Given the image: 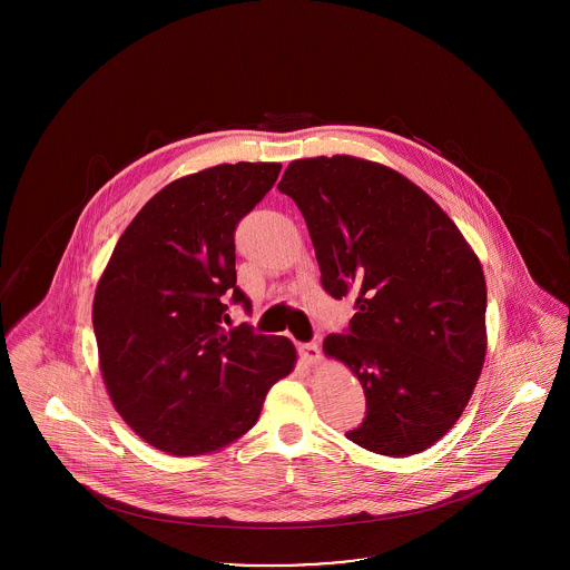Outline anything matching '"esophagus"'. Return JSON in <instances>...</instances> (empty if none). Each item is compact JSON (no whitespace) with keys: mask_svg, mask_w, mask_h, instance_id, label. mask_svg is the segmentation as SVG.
<instances>
[{"mask_svg":"<svg viewBox=\"0 0 570 570\" xmlns=\"http://www.w3.org/2000/svg\"><path fill=\"white\" fill-rule=\"evenodd\" d=\"M298 356L307 363L314 365L321 361V348L316 342H307V344H298Z\"/></svg>","mask_w":570,"mask_h":570,"instance_id":"1","label":"esophagus"}]
</instances>
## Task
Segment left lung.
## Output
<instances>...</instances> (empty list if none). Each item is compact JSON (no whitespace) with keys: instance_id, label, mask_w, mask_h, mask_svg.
<instances>
[{"instance_id":"left-lung-1","label":"left lung","mask_w":570,"mask_h":570,"mask_svg":"<svg viewBox=\"0 0 570 570\" xmlns=\"http://www.w3.org/2000/svg\"><path fill=\"white\" fill-rule=\"evenodd\" d=\"M277 190L305 217L323 288L353 297L325 354L351 367L367 414L346 438L389 458L430 449L481 376L488 286L460 228L404 175L353 156L288 164Z\"/></svg>"}]
</instances>
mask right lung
<instances>
[{
  "label": "right lung",
  "instance_id": "obj_1",
  "mask_svg": "<svg viewBox=\"0 0 570 570\" xmlns=\"http://www.w3.org/2000/svg\"><path fill=\"white\" fill-rule=\"evenodd\" d=\"M282 164H219L158 191L110 254L94 297L100 372L112 406L151 446L191 458L252 430L273 384L295 367L288 337L230 331L235 228Z\"/></svg>",
  "mask_w": 570,
  "mask_h": 570
}]
</instances>
